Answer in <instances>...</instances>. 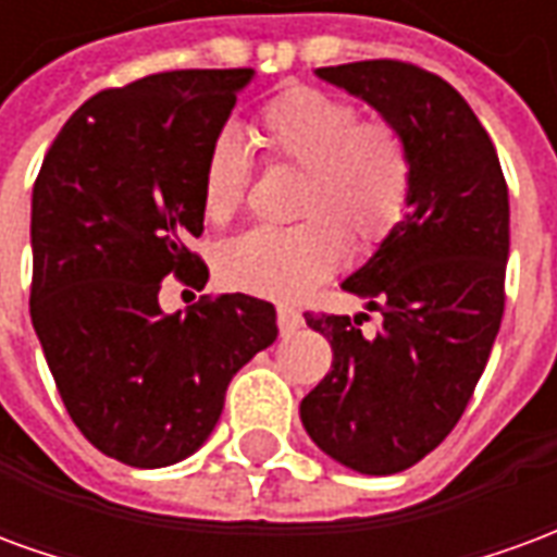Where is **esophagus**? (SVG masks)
<instances>
[{
	"instance_id": "1",
	"label": "esophagus",
	"mask_w": 557,
	"mask_h": 557,
	"mask_svg": "<svg viewBox=\"0 0 557 557\" xmlns=\"http://www.w3.org/2000/svg\"><path fill=\"white\" fill-rule=\"evenodd\" d=\"M301 313L295 310V307H289V304H277V325L283 334H292V331H298L301 327Z\"/></svg>"
}]
</instances>
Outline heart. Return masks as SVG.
<instances>
[{"label": "heart", "instance_id": "b5f03b06", "mask_svg": "<svg viewBox=\"0 0 557 557\" xmlns=\"http://www.w3.org/2000/svg\"><path fill=\"white\" fill-rule=\"evenodd\" d=\"M253 139L277 163L301 166L295 226H259L220 247V280L238 292L298 298L331 277L349 247H375L394 232L411 196V151L382 119L358 122L355 103L315 86H289L259 107ZM247 151L220 131L202 160V208L211 223L242 208Z\"/></svg>", "mask_w": 557, "mask_h": 557}]
</instances>
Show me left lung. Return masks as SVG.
Listing matches in <instances>:
<instances>
[{
  "label": "left lung",
  "mask_w": 557,
  "mask_h": 557,
  "mask_svg": "<svg viewBox=\"0 0 557 557\" xmlns=\"http://www.w3.org/2000/svg\"><path fill=\"white\" fill-rule=\"evenodd\" d=\"M406 137V218L339 286L382 313H307L331 343V373L301 399L313 444L358 474H397L462 418L504 315L510 202L502 163L466 98L406 62L315 67Z\"/></svg>",
  "instance_id": "8db88e82"
}]
</instances>
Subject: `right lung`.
<instances>
[{"label":"right lung","mask_w":557,"mask_h":557,"mask_svg":"<svg viewBox=\"0 0 557 557\" xmlns=\"http://www.w3.org/2000/svg\"><path fill=\"white\" fill-rule=\"evenodd\" d=\"M250 67L166 71L95 95L59 131L32 190V327L59 397L101 454L163 468L218 426L232 375L277 339L250 295L166 315L163 277L202 289V160Z\"/></svg>","instance_id":"1"}]
</instances>
